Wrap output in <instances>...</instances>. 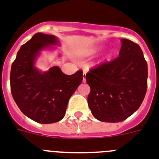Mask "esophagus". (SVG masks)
I'll use <instances>...</instances> for the list:
<instances>
[{
	"instance_id": "obj_1",
	"label": "esophagus",
	"mask_w": 159,
	"mask_h": 159,
	"mask_svg": "<svg viewBox=\"0 0 159 159\" xmlns=\"http://www.w3.org/2000/svg\"><path fill=\"white\" fill-rule=\"evenodd\" d=\"M86 72H83V74H82V77H83V78H82V82H86Z\"/></svg>"
}]
</instances>
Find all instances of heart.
<instances>
[{"label":"heart","mask_w":159,"mask_h":159,"mask_svg":"<svg viewBox=\"0 0 159 159\" xmlns=\"http://www.w3.org/2000/svg\"><path fill=\"white\" fill-rule=\"evenodd\" d=\"M98 51V48H92L90 50H87L86 52H84L83 56L84 57H90V56H93L94 54L97 53V52Z\"/></svg>","instance_id":"1"}]
</instances>
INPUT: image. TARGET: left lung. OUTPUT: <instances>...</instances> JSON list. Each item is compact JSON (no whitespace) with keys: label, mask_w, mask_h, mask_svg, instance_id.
Returning a JSON list of instances; mask_svg holds the SVG:
<instances>
[{"label":"left lung","mask_w":159,"mask_h":159,"mask_svg":"<svg viewBox=\"0 0 159 159\" xmlns=\"http://www.w3.org/2000/svg\"><path fill=\"white\" fill-rule=\"evenodd\" d=\"M116 59L101 64L86 75L90 87L88 105L102 122L125 120L141 106L147 90V63L140 46L121 39Z\"/></svg>","instance_id":"8db88e82"}]
</instances>
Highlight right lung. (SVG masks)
Wrapping results in <instances>:
<instances>
[{"mask_svg": "<svg viewBox=\"0 0 159 159\" xmlns=\"http://www.w3.org/2000/svg\"><path fill=\"white\" fill-rule=\"evenodd\" d=\"M58 44L54 35L36 33L20 48L11 66L10 88L14 101L25 116L40 124L62 120L69 98L82 82L81 70L66 75L58 66L46 72L35 67L41 52Z\"/></svg>", "mask_w": 159, "mask_h": 159, "instance_id": "add662e5", "label": "right lung"}]
</instances>
